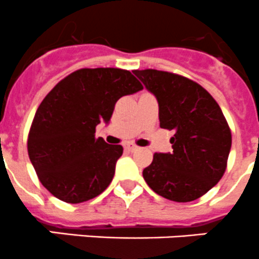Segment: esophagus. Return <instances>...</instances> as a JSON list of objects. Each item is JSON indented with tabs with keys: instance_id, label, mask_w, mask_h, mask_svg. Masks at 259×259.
Wrapping results in <instances>:
<instances>
[{
	"instance_id": "1",
	"label": "esophagus",
	"mask_w": 259,
	"mask_h": 259,
	"mask_svg": "<svg viewBox=\"0 0 259 259\" xmlns=\"http://www.w3.org/2000/svg\"><path fill=\"white\" fill-rule=\"evenodd\" d=\"M124 148H126L127 151H130V152H133V151H136V150H137V146H135V145H131V143H128V145H126V146H124Z\"/></svg>"
}]
</instances>
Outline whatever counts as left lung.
<instances>
[{
    "instance_id": "1",
    "label": "left lung",
    "mask_w": 259,
    "mask_h": 259,
    "mask_svg": "<svg viewBox=\"0 0 259 259\" xmlns=\"http://www.w3.org/2000/svg\"><path fill=\"white\" fill-rule=\"evenodd\" d=\"M133 74L157 99L161 128L175 131L172 152L155 153L143 179L168 200H196L225 172L232 147L227 119L215 99L185 76L155 69Z\"/></svg>"
}]
</instances>
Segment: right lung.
Masks as SVG:
<instances>
[{
  "label": "right lung",
  "instance_id": "add662e5",
  "mask_svg": "<svg viewBox=\"0 0 259 259\" xmlns=\"http://www.w3.org/2000/svg\"><path fill=\"white\" fill-rule=\"evenodd\" d=\"M141 89L128 70L79 69L44 98L30 128L27 151L39 180L55 198L78 204L108 188L123 147L96 138V127L109 123L121 97Z\"/></svg>",
  "mask_w": 259,
  "mask_h": 259
}]
</instances>
